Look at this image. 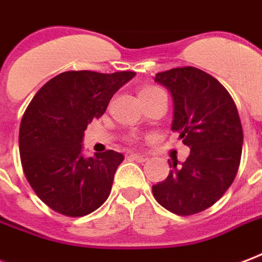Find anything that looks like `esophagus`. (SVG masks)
Here are the masks:
<instances>
[{"label": "esophagus", "instance_id": "obj_1", "mask_svg": "<svg viewBox=\"0 0 262 262\" xmlns=\"http://www.w3.org/2000/svg\"><path fill=\"white\" fill-rule=\"evenodd\" d=\"M130 158L137 161V162H145V161H148V155H143V154H130Z\"/></svg>", "mask_w": 262, "mask_h": 262}]
</instances>
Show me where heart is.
<instances>
[{"mask_svg": "<svg viewBox=\"0 0 262 262\" xmlns=\"http://www.w3.org/2000/svg\"><path fill=\"white\" fill-rule=\"evenodd\" d=\"M157 89H159V88L158 86H145V88H143L141 91H140V95H141V93H147V92L157 91Z\"/></svg>", "mask_w": 262, "mask_h": 262, "instance_id": "obj_1", "label": "heart"}]
</instances>
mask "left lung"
Returning a JSON list of instances; mask_svg holds the SVG:
<instances>
[{
	"mask_svg": "<svg viewBox=\"0 0 262 262\" xmlns=\"http://www.w3.org/2000/svg\"><path fill=\"white\" fill-rule=\"evenodd\" d=\"M155 81L173 97L171 130L191 148L181 166L169 162L166 179L152 185L157 202L171 213L191 215L213 206L236 177L243 130L228 91L195 67L158 73Z\"/></svg>",
	"mask_w": 262,
	"mask_h": 262,
	"instance_id": "8db88e82",
	"label": "left lung"
}]
</instances>
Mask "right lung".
<instances>
[{"label": "right lung", "mask_w": 262, "mask_h": 262, "mask_svg": "<svg viewBox=\"0 0 262 262\" xmlns=\"http://www.w3.org/2000/svg\"><path fill=\"white\" fill-rule=\"evenodd\" d=\"M135 75L66 71L48 81L30 101L20 122V161L34 192L52 210L82 217L107 201L123 155L107 149L85 158L83 132Z\"/></svg>", "instance_id": "1"}]
</instances>
